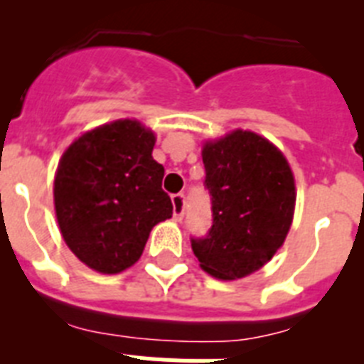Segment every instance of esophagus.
Returning a JSON list of instances; mask_svg holds the SVG:
<instances>
[{
	"mask_svg": "<svg viewBox=\"0 0 364 364\" xmlns=\"http://www.w3.org/2000/svg\"><path fill=\"white\" fill-rule=\"evenodd\" d=\"M173 218L175 220H182V217H184V210H186V197L182 195V193H176V195H173Z\"/></svg>",
	"mask_w": 364,
	"mask_h": 364,
	"instance_id": "obj_1",
	"label": "esophagus"
}]
</instances>
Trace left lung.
Here are the masks:
<instances>
[{
	"mask_svg": "<svg viewBox=\"0 0 364 364\" xmlns=\"http://www.w3.org/2000/svg\"><path fill=\"white\" fill-rule=\"evenodd\" d=\"M202 162L213 224L205 237H193V253L213 277L242 279L262 268L290 231L294 173L272 142L242 129L205 144Z\"/></svg>",
	"mask_w": 364,
	"mask_h": 364,
	"instance_id": "left-lung-1",
	"label": "left lung"
}]
</instances>
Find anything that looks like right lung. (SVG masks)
<instances>
[{"instance_id":"1","label":"right lung","mask_w":364,"mask_h":364,"mask_svg":"<svg viewBox=\"0 0 364 364\" xmlns=\"http://www.w3.org/2000/svg\"><path fill=\"white\" fill-rule=\"evenodd\" d=\"M154 134L136 120H117L82 134L63 153L54 208L63 240L100 273L133 266L153 226L171 218Z\"/></svg>"}]
</instances>
